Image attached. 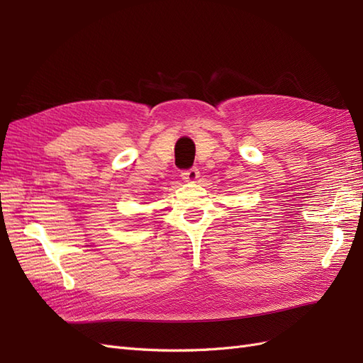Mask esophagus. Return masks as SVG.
Returning a JSON list of instances; mask_svg holds the SVG:
<instances>
[{"label": "esophagus", "mask_w": 363, "mask_h": 363, "mask_svg": "<svg viewBox=\"0 0 363 363\" xmlns=\"http://www.w3.org/2000/svg\"><path fill=\"white\" fill-rule=\"evenodd\" d=\"M199 177H200V171L196 169V168H191V169H186V171L182 172V179H183L184 182L194 183Z\"/></svg>", "instance_id": "34e87169"}]
</instances>
